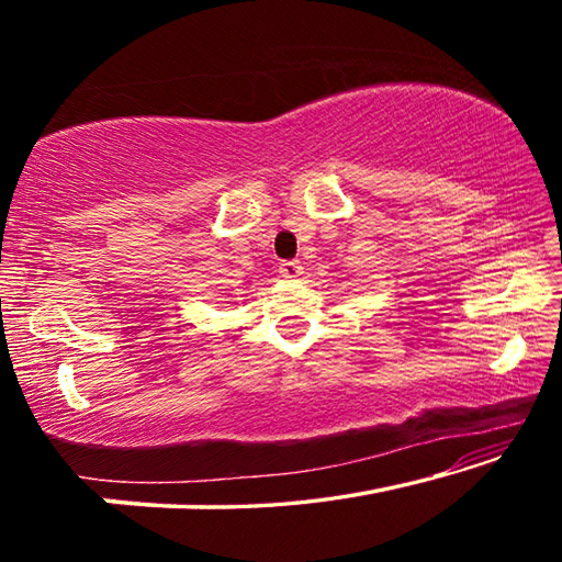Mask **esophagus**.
<instances>
[{
	"mask_svg": "<svg viewBox=\"0 0 562 562\" xmlns=\"http://www.w3.org/2000/svg\"><path fill=\"white\" fill-rule=\"evenodd\" d=\"M300 272H302V265L297 260L280 262V274H282V278H297Z\"/></svg>",
	"mask_w": 562,
	"mask_h": 562,
	"instance_id": "34e87169",
	"label": "esophagus"
}]
</instances>
